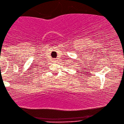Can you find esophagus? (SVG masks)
Returning a JSON list of instances; mask_svg holds the SVG:
<instances>
[{
	"mask_svg": "<svg viewBox=\"0 0 124 124\" xmlns=\"http://www.w3.org/2000/svg\"><path fill=\"white\" fill-rule=\"evenodd\" d=\"M53 61H54V62H56V60H55V59H54V60H53Z\"/></svg>",
	"mask_w": 124,
	"mask_h": 124,
	"instance_id": "34e87169",
	"label": "esophagus"
}]
</instances>
